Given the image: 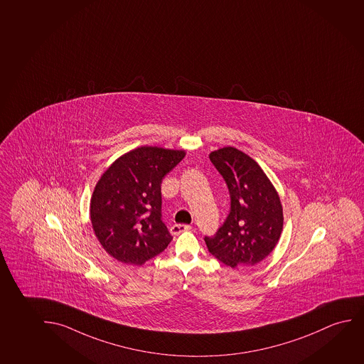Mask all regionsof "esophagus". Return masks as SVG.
I'll use <instances>...</instances> for the list:
<instances>
[{
    "label": "esophagus",
    "instance_id": "34e87169",
    "mask_svg": "<svg viewBox=\"0 0 364 364\" xmlns=\"http://www.w3.org/2000/svg\"><path fill=\"white\" fill-rule=\"evenodd\" d=\"M191 225H173L171 227V233L174 235V236H177L179 233H182V232H186V230H190Z\"/></svg>",
    "mask_w": 364,
    "mask_h": 364
}]
</instances>
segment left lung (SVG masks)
Wrapping results in <instances>:
<instances>
[{
	"mask_svg": "<svg viewBox=\"0 0 364 364\" xmlns=\"http://www.w3.org/2000/svg\"><path fill=\"white\" fill-rule=\"evenodd\" d=\"M210 159L230 191V212L205 245L230 268L256 266L274 250L283 230L278 192L261 166L240 149L223 147L210 152Z\"/></svg>",
	"mask_w": 364,
	"mask_h": 364,
	"instance_id": "8db88e82",
	"label": "left lung"
}]
</instances>
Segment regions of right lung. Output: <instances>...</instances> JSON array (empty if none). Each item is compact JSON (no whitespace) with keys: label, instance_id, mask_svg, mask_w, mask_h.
<instances>
[{"label":"right lung","instance_id":"1","mask_svg":"<svg viewBox=\"0 0 364 364\" xmlns=\"http://www.w3.org/2000/svg\"><path fill=\"white\" fill-rule=\"evenodd\" d=\"M185 156L183 149L141 146L103 172L93 190L90 217L109 256L142 266L167 248L172 236L161 218V183Z\"/></svg>","mask_w":364,"mask_h":364}]
</instances>
